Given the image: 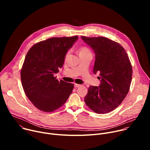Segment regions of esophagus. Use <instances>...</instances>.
I'll return each mask as SVG.
<instances>
[{"label":"esophagus","mask_w":150,"mask_h":150,"mask_svg":"<svg viewBox=\"0 0 150 150\" xmlns=\"http://www.w3.org/2000/svg\"><path fill=\"white\" fill-rule=\"evenodd\" d=\"M74 86H75V88H78V87H79L81 86V85L78 84V83H75V84H74Z\"/></svg>","instance_id":"obj_1"}]
</instances>
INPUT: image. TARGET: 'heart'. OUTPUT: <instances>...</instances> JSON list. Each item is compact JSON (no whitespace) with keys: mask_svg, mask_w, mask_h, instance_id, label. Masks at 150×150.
I'll return each mask as SVG.
<instances>
[{"mask_svg":"<svg viewBox=\"0 0 150 150\" xmlns=\"http://www.w3.org/2000/svg\"><path fill=\"white\" fill-rule=\"evenodd\" d=\"M91 53L90 50L86 47H82L79 49V54H89ZM68 54L67 55V56Z\"/></svg>","mask_w":150,"mask_h":150,"instance_id":"b5f03b06","label":"heart"}]
</instances>
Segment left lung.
Masks as SVG:
<instances>
[{"instance_id":"1","label":"left lung","mask_w":150,"mask_h":150,"mask_svg":"<svg viewBox=\"0 0 150 150\" xmlns=\"http://www.w3.org/2000/svg\"><path fill=\"white\" fill-rule=\"evenodd\" d=\"M82 40L95 54L93 73L100 74L98 87L90 85L84 101L88 108L98 114L115 110L129 91L132 68L125 50L117 42L103 37Z\"/></svg>"}]
</instances>
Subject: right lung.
Masks as SVG:
<instances>
[{"mask_svg": "<svg viewBox=\"0 0 150 150\" xmlns=\"http://www.w3.org/2000/svg\"><path fill=\"white\" fill-rule=\"evenodd\" d=\"M78 38L53 37L34 45L28 52L21 78L24 92L39 110L51 112L65 103L74 84L54 76L62 68L68 50Z\"/></svg>", "mask_w": 150, "mask_h": 150, "instance_id": "1", "label": "right lung"}]
</instances>
